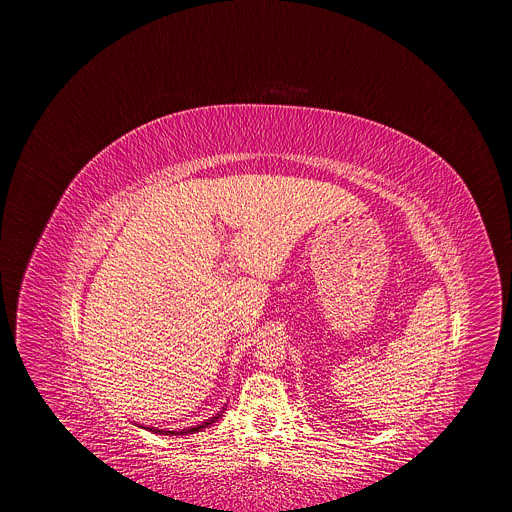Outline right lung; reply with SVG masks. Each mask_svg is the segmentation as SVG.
<instances>
[{
	"label": "right lung",
	"mask_w": 512,
	"mask_h": 512,
	"mask_svg": "<svg viewBox=\"0 0 512 512\" xmlns=\"http://www.w3.org/2000/svg\"><path fill=\"white\" fill-rule=\"evenodd\" d=\"M218 417H221V413H218L216 417H210V419L202 421V423H200V425H196V427H188V429H182V431H166V429H158V427H145V429H152L154 433H164V435H186V433H194V431H200L202 427H206V425L214 423Z\"/></svg>",
	"instance_id": "obj_1"
}]
</instances>
